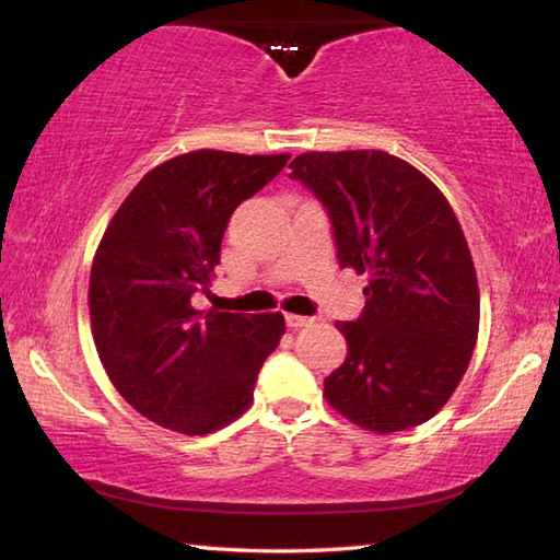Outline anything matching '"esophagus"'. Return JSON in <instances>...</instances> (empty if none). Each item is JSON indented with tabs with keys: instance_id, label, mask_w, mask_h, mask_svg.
<instances>
[{
	"instance_id": "esophagus-1",
	"label": "esophagus",
	"mask_w": 560,
	"mask_h": 560,
	"mask_svg": "<svg viewBox=\"0 0 560 560\" xmlns=\"http://www.w3.org/2000/svg\"><path fill=\"white\" fill-rule=\"evenodd\" d=\"M308 324H314V318L296 316V314H287V326H289V328H301V326H308Z\"/></svg>"
}]
</instances>
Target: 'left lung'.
Returning <instances> with one entry per match:
<instances>
[{"label": "left lung", "instance_id": "1", "mask_svg": "<svg viewBox=\"0 0 560 560\" xmlns=\"http://www.w3.org/2000/svg\"><path fill=\"white\" fill-rule=\"evenodd\" d=\"M289 167L326 205L340 267L368 273L363 316L336 324L348 355L324 381L326 402L377 434L428 422L479 336V283L457 214L428 175L385 150L303 153Z\"/></svg>", "mask_w": 560, "mask_h": 560}]
</instances>
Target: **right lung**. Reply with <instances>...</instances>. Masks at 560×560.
Instances as JSON below:
<instances>
[{
  "mask_svg": "<svg viewBox=\"0 0 560 560\" xmlns=\"http://www.w3.org/2000/svg\"><path fill=\"white\" fill-rule=\"evenodd\" d=\"M289 158H170L130 189L101 236L89 281L93 343L122 400L160 428L202 438L254 402L283 316L197 311L189 296L212 283L232 212Z\"/></svg>",
  "mask_w": 560,
  "mask_h": 560,
  "instance_id": "obj_1",
  "label": "right lung"
}]
</instances>
